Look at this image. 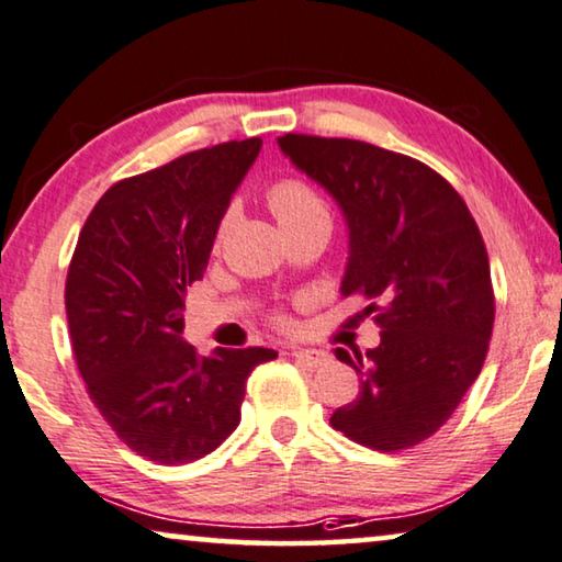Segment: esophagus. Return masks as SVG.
Listing matches in <instances>:
<instances>
[{
    "label": "esophagus",
    "instance_id": "obj_1",
    "mask_svg": "<svg viewBox=\"0 0 562 562\" xmlns=\"http://www.w3.org/2000/svg\"><path fill=\"white\" fill-rule=\"evenodd\" d=\"M290 356L295 358L300 366L307 368V371H315V368H323L330 361L328 353H323V350H307V348H295Z\"/></svg>",
    "mask_w": 562,
    "mask_h": 562
}]
</instances>
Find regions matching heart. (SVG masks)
<instances>
[{
  "instance_id": "b5f03b06",
  "label": "heart",
  "mask_w": 562,
  "mask_h": 562,
  "mask_svg": "<svg viewBox=\"0 0 562 562\" xmlns=\"http://www.w3.org/2000/svg\"><path fill=\"white\" fill-rule=\"evenodd\" d=\"M267 201H270L272 214L278 216V222L282 224V227L290 222L305 220V216L328 214L325 201L317 196L315 191L307 187V183L295 181V179H284L280 183H274V187L270 189V194H267ZM227 227H229V220L224 216L220 224V239L227 234Z\"/></svg>"
}]
</instances>
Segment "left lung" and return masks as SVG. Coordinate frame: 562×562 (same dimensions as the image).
<instances>
[{"label": "left lung", "instance_id": "1", "mask_svg": "<svg viewBox=\"0 0 562 562\" xmlns=\"http://www.w3.org/2000/svg\"><path fill=\"white\" fill-rule=\"evenodd\" d=\"M278 146L338 204L348 227L340 295L381 302V342L335 356L361 393L330 416L375 451L437 434L482 371L495 325L490 257L464 199L416 158L350 138L284 133Z\"/></svg>", "mask_w": 562, "mask_h": 562}]
</instances>
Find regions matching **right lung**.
I'll return each mask as SVG.
<instances>
[{
  "mask_svg": "<svg viewBox=\"0 0 562 562\" xmlns=\"http://www.w3.org/2000/svg\"><path fill=\"white\" fill-rule=\"evenodd\" d=\"M262 140L201 148L113 183L80 232L65 284L75 361L113 431L158 464L206 457L237 429L247 379L272 348L199 356L181 338L234 191Z\"/></svg>",
  "mask_w": 562,
  "mask_h": 562,
  "instance_id": "obj_1",
  "label": "right lung"
}]
</instances>
